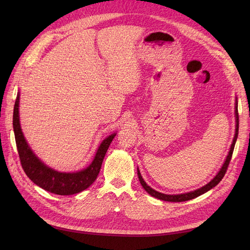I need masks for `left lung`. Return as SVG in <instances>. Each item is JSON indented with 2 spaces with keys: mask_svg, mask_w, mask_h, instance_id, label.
<instances>
[{
  "mask_svg": "<svg viewBox=\"0 0 250 250\" xmlns=\"http://www.w3.org/2000/svg\"><path fill=\"white\" fill-rule=\"evenodd\" d=\"M234 113H236V133H234V138H233V141H232V144L230 146V150L229 152V155L228 157H226V160L222 166V168L220 169V171L218 172L217 175L211 179L209 183L206 186H203L202 188H198V190H195V191H192V192H188V193H185V194H178V195H167V194H163V193H160L157 192L155 190H153L152 188H150L146 183L145 180L143 179L141 173H140V170L138 168V176H139V179H140V183L141 185L143 186V188H145V191L150 194L151 196H153V197L157 198V199H161V200H164V201H170V202H181V201H187V200H191V199H194L196 197H198V196L207 193L208 191H209L210 188H213L214 187H216L220 181L222 180V178L224 177L225 173H226V170H228L229 168V162L231 160V156H232V152H233V148H234V144H236V141L238 139V133H239V113H238V102H237V99H236V107H234Z\"/></svg>",
  "mask_w": 250,
  "mask_h": 250,
  "instance_id": "left-lung-1",
  "label": "left lung"
}]
</instances>
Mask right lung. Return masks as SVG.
I'll return each instance as SVG.
<instances>
[{
	"instance_id": "add662e5",
	"label": "right lung",
	"mask_w": 250,
	"mask_h": 250,
	"mask_svg": "<svg viewBox=\"0 0 250 250\" xmlns=\"http://www.w3.org/2000/svg\"><path fill=\"white\" fill-rule=\"evenodd\" d=\"M19 104L20 93L18 94L16 103H14L13 131L21 167L24 169L26 175L35 185L53 194L73 195L84 191L96 180L98 174L100 172L104 156L106 154L110 143L116 137V133L103 140L101 145L97 150L94 161L87 168L73 173L58 172L48 167L47 165H44L41 160H39V157L33 153L31 148L29 147L21 129Z\"/></svg>"
}]
</instances>
